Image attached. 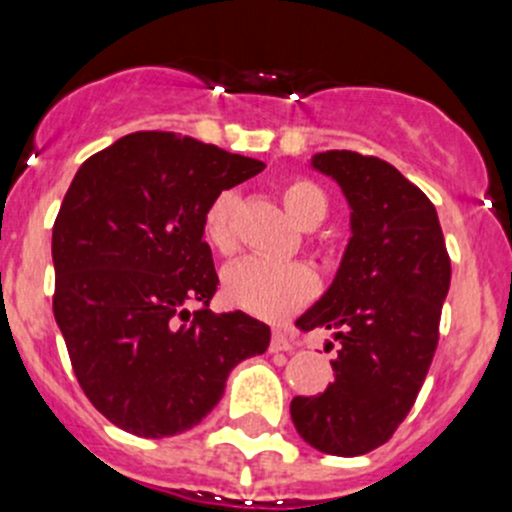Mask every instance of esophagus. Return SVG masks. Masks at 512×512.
Masks as SVG:
<instances>
[{
    "instance_id": "34e87169",
    "label": "esophagus",
    "mask_w": 512,
    "mask_h": 512,
    "mask_svg": "<svg viewBox=\"0 0 512 512\" xmlns=\"http://www.w3.org/2000/svg\"><path fill=\"white\" fill-rule=\"evenodd\" d=\"M270 349H272V352H292L294 342L287 337L285 332H275V334H272Z\"/></svg>"
}]
</instances>
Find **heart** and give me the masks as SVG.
Wrapping results in <instances>:
<instances>
[{
  "mask_svg": "<svg viewBox=\"0 0 512 512\" xmlns=\"http://www.w3.org/2000/svg\"><path fill=\"white\" fill-rule=\"evenodd\" d=\"M282 200L294 220L314 227L327 215V195L309 180H289L282 188ZM237 193L223 190L208 205L203 218V235L218 252L235 250ZM317 289L312 270L299 262H277L267 257H245L225 270L223 294L237 309L265 319H282L297 312Z\"/></svg>",
  "mask_w": 512,
  "mask_h": 512,
  "instance_id": "heart-1",
  "label": "heart"
}]
</instances>
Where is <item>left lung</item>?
Here are the masks:
<instances>
[{"mask_svg": "<svg viewBox=\"0 0 512 512\" xmlns=\"http://www.w3.org/2000/svg\"><path fill=\"white\" fill-rule=\"evenodd\" d=\"M309 168L342 188L349 237L327 292L297 319L339 342L334 381L294 396L299 436L332 456H361L389 441L414 406L438 344L451 260L431 200L381 158L314 153Z\"/></svg>", "mask_w": 512, "mask_h": 512, "instance_id": "1", "label": "left lung"}]
</instances>
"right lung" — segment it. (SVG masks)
<instances>
[{
    "label": "right lung",
    "instance_id": "right-lung-1",
    "mask_svg": "<svg viewBox=\"0 0 512 512\" xmlns=\"http://www.w3.org/2000/svg\"><path fill=\"white\" fill-rule=\"evenodd\" d=\"M262 170L163 131L118 138L76 170L51 232L54 317L84 394L123 431L198 426L230 371L270 347L265 322L208 309L218 272L203 240L208 205Z\"/></svg>",
    "mask_w": 512,
    "mask_h": 512
}]
</instances>
